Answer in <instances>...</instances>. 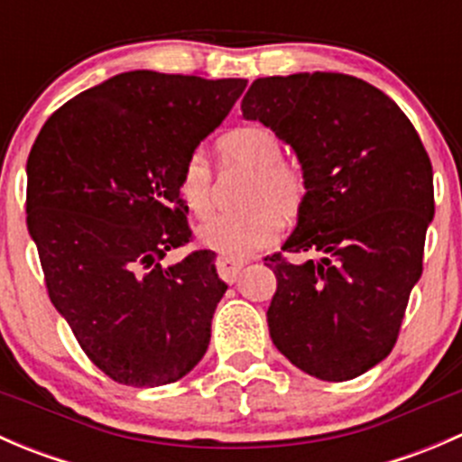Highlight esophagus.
Returning <instances> with one entry per match:
<instances>
[{
    "label": "esophagus",
    "instance_id": "1",
    "mask_svg": "<svg viewBox=\"0 0 462 462\" xmlns=\"http://www.w3.org/2000/svg\"><path fill=\"white\" fill-rule=\"evenodd\" d=\"M245 261H236V259H227V257H221L217 261V268L218 273H221V277L226 279V282L235 283L236 279H239L241 270H244Z\"/></svg>",
    "mask_w": 462,
    "mask_h": 462
}]
</instances>
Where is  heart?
I'll return each mask as SVG.
<instances>
[{
    "label": "heart",
    "instance_id": "obj_1",
    "mask_svg": "<svg viewBox=\"0 0 462 462\" xmlns=\"http://www.w3.org/2000/svg\"><path fill=\"white\" fill-rule=\"evenodd\" d=\"M218 158L226 165L253 170L244 197L245 212L217 214L197 230L205 248L227 259H248L268 248L279 235V217L291 218L300 212L306 194L300 167L282 158L283 147L277 134L261 125H245L227 132L217 143ZM180 203L194 217L212 209V167L201 152L185 158L176 180Z\"/></svg>",
    "mask_w": 462,
    "mask_h": 462
}]
</instances>
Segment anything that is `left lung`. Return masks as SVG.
<instances>
[{
    "instance_id": "8db88e82",
    "label": "left lung",
    "mask_w": 462,
    "mask_h": 462,
    "mask_svg": "<svg viewBox=\"0 0 462 462\" xmlns=\"http://www.w3.org/2000/svg\"><path fill=\"white\" fill-rule=\"evenodd\" d=\"M295 152L306 194L282 250L268 306L274 346L297 369L344 382L393 348L433 218V171L420 136L389 96L344 73L259 78L241 102Z\"/></svg>"
}]
</instances>
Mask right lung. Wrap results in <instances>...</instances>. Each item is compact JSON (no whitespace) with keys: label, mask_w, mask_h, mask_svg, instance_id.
Masks as SVG:
<instances>
[{"label":"right lung","mask_w":462,"mask_h":462,"mask_svg":"<svg viewBox=\"0 0 462 462\" xmlns=\"http://www.w3.org/2000/svg\"><path fill=\"white\" fill-rule=\"evenodd\" d=\"M245 85L118 73L60 106L32 144L26 226L49 297L88 360L120 384H170L208 351L227 291L214 253L162 257L192 236L180 167Z\"/></svg>","instance_id":"add662e5"}]
</instances>
